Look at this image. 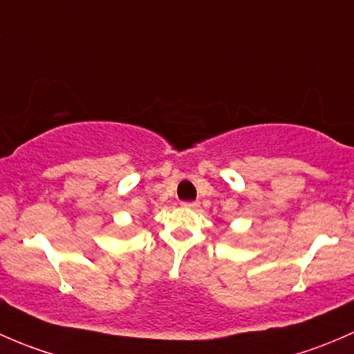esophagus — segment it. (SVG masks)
Listing matches in <instances>:
<instances>
[{"instance_id":"34e87169","label":"esophagus","mask_w":354,"mask_h":354,"mask_svg":"<svg viewBox=\"0 0 354 354\" xmlns=\"http://www.w3.org/2000/svg\"><path fill=\"white\" fill-rule=\"evenodd\" d=\"M182 206L189 207V209H196L199 207V201H187V203H182Z\"/></svg>"}]
</instances>
